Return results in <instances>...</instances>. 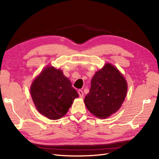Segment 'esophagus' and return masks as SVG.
Listing matches in <instances>:
<instances>
[{"label":"esophagus","mask_w":159,"mask_h":159,"mask_svg":"<svg viewBox=\"0 0 159 159\" xmlns=\"http://www.w3.org/2000/svg\"><path fill=\"white\" fill-rule=\"evenodd\" d=\"M78 93H79V96H80L81 98H83V96H84V93H83V92H82V90L79 89V90H78Z\"/></svg>","instance_id":"obj_1"}]
</instances>
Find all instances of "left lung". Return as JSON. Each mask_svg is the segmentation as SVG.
Masks as SVG:
<instances>
[{
  "label": "left lung",
  "instance_id": "8db88e82",
  "mask_svg": "<svg viewBox=\"0 0 159 159\" xmlns=\"http://www.w3.org/2000/svg\"><path fill=\"white\" fill-rule=\"evenodd\" d=\"M126 93L127 83L124 76L114 66L106 63L92 78L84 102L92 114L105 118L119 110Z\"/></svg>",
  "mask_w": 159,
  "mask_h": 159
}]
</instances>
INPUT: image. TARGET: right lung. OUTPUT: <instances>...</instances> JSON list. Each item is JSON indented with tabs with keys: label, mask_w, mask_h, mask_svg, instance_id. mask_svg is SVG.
I'll return each mask as SVG.
<instances>
[{
	"label": "right lung",
	"mask_w": 159,
	"mask_h": 159,
	"mask_svg": "<svg viewBox=\"0 0 159 159\" xmlns=\"http://www.w3.org/2000/svg\"><path fill=\"white\" fill-rule=\"evenodd\" d=\"M31 95L39 112L51 120L63 117L78 93L62 71L48 67L33 81Z\"/></svg>",
	"instance_id": "obj_1"
}]
</instances>
